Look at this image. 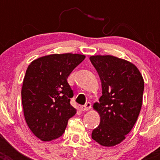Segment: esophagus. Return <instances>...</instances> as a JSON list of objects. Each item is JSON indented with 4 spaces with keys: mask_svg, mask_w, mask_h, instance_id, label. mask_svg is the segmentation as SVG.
<instances>
[{
    "mask_svg": "<svg viewBox=\"0 0 160 160\" xmlns=\"http://www.w3.org/2000/svg\"><path fill=\"white\" fill-rule=\"evenodd\" d=\"M90 108H91V104L89 102L87 103L84 106H82V107H80V110H81L82 111H89Z\"/></svg>",
    "mask_w": 160,
    "mask_h": 160,
    "instance_id": "34e87169",
    "label": "esophagus"
}]
</instances>
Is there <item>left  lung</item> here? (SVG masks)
Here are the masks:
<instances>
[{
	"instance_id": "8db88e82",
	"label": "left lung",
	"mask_w": 160,
	"mask_h": 160,
	"mask_svg": "<svg viewBox=\"0 0 160 160\" xmlns=\"http://www.w3.org/2000/svg\"><path fill=\"white\" fill-rule=\"evenodd\" d=\"M102 84V96L93 110L101 118L91 137L101 146L111 147L126 138L142 105L144 80L136 66L116 56H91Z\"/></svg>"
}]
</instances>
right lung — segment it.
<instances>
[{
	"mask_svg": "<svg viewBox=\"0 0 160 160\" xmlns=\"http://www.w3.org/2000/svg\"><path fill=\"white\" fill-rule=\"evenodd\" d=\"M85 57L72 53L51 54L28 66L22 88L24 116L32 133L42 141L60 137L69 119L77 113L70 104L73 92L67 78Z\"/></svg>",
	"mask_w": 160,
	"mask_h": 160,
	"instance_id": "right-lung-1",
	"label": "right lung"
}]
</instances>
